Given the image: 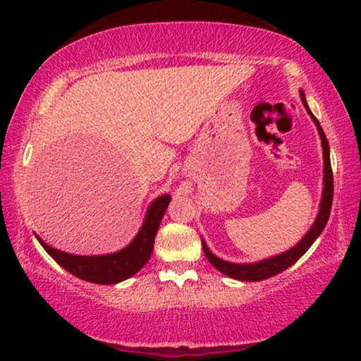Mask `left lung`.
Instances as JSON below:
<instances>
[{"label": "left lung", "instance_id": "left-lung-1", "mask_svg": "<svg viewBox=\"0 0 361 361\" xmlns=\"http://www.w3.org/2000/svg\"><path fill=\"white\" fill-rule=\"evenodd\" d=\"M300 98H302V103L305 110L309 111L310 118H312L315 126H317L320 140H322V149H324V194H322V202H320V210L317 219H315L312 228L309 230V233L304 236L302 240L299 241L294 248L286 251L283 255L274 256V258L259 261V263L253 264H236V263H228V261H224L216 258L215 255L210 253V250L207 248V245L202 241V248H204V253L207 259L210 261V264L228 276V278L240 279V281H263L268 278H273V276L283 273L284 269H288L289 266H293L295 261H298L300 256H302L305 251H307L317 236L322 233V230L327 225L330 209H332V200H334V174H332V164H330V154H329V141L325 137V133L317 121V118L312 115V111L309 110L307 103H305L304 92H300Z\"/></svg>", "mask_w": 361, "mask_h": 361}]
</instances>
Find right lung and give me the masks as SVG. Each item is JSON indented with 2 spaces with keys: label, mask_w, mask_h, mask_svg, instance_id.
Listing matches in <instances>:
<instances>
[{
  "label": "right lung",
  "mask_w": 361,
  "mask_h": 361,
  "mask_svg": "<svg viewBox=\"0 0 361 361\" xmlns=\"http://www.w3.org/2000/svg\"><path fill=\"white\" fill-rule=\"evenodd\" d=\"M169 195L157 197L149 205V210H147L146 220L141 226L140 233L136 235V238L126 248L118 251V253L105 256H77L51 248L41 238L37 240L42 245V248L63 269L75 276V278L88 281V283L106 286L121 283V281L136 274L147 263V259H149L152 248H154L157 228H159V224L162 216H164V212L167 205H169Z\"/></svg>",
  "instance_id": "1"
}]
</instances>
